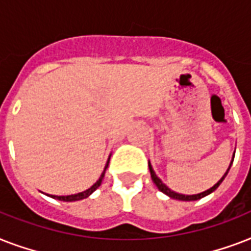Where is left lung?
<instances>
[{
	"label": "left lung",
	"instance_id": "obj_1",
	"mask_svg": "<svg viewBox=\"0 0 251 251\" xmlns=\"http://www.w3.org/2000/svg\"><path fill=\"white\" fill-rule=\"evenodd\" d=\"M233 159H234V153H233ZM233 159H232V161H230V164H229V168L226 169V172L224 173V176H223L222 178L219 179L218 182L215 183L214 186L211 187V189H208V190L206 191H203V193H199V194H194V195H185V194H178V193H176V191L171 190L169 187L167 186V185H164V183L161 182V179L159 178L156 176V173L153 172L152 169V165H151V163L149 161V168H150V173H151V178H152V181L155 182V185L157 186V189L161 191V193H164V194H167L168 197H171V198L173 199H178V201H198V199L203 198V197H206V195L211 194L212 191H215L216 189L219 187V185L223 182V179L226 178V176L228 175V172H229L230 169V165H232V163H233Z\"/></svg>",
	"mask_w": 251,
	"mask_h": 251
}]
</instances>
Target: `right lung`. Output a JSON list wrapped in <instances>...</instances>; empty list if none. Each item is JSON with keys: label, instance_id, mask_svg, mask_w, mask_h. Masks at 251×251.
Segmentation results:
<instances>
[{"label": "right lung", "instance_id": "right-lung-1", "mask_svg": "<svg viewBox=\"0 0 251 251\" xmlns=\"http://www.w3.org/2000/svg\"><path fill=\"white\" fill-rule=\"evenodd\" d=\"M109 159H108V161H106L105 168H104V171H102V173L100 175L99 179L90 187V189H87V190L82 191V193H78V194H73V195H49V194L48 195L49 197H52L53 199H58V201H64V202H75V201H80V199L88 198V197H90V195L92 194V193H94V191L96 190L100 185H101V181L102 178H104V175H105L106 168H108V164H109Z\"/></svg>", "mask_w": 251, "mask_h": 251}]
</instances>
